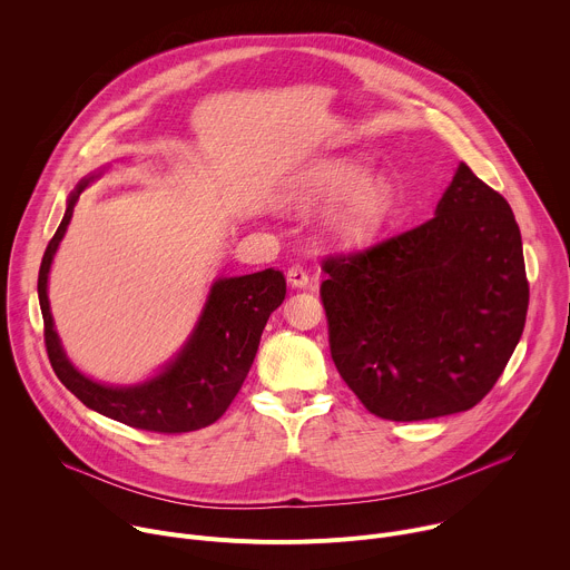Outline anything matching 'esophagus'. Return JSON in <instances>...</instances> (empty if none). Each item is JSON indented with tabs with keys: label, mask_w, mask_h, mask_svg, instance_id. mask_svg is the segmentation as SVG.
I'll return each mask as SVG.
<instances>
[{
	"label": "esophagus",
	"mask_w": 570,
	"mask_h": 570,
	"mask_svg": "<svg viewBox=\"0 0 570 570\" xmlns=\"http://www.w3.org/2000/svg\"><path fill=\"white\" fill-rule=\"evenodd\" d=\"M286 279H288V284H291L293 288H306V286H308V273H306L302 266H293V268L288 271Z\"/></svg>",
	"instance_id": "34e87169"
}]
</instances>
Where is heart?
I'll list each match as a JSON object with an SVG mask.
<instances>
[{
    "label": "heart",
    "mask_w": 570,
    "mask_h": 570,
    "mask_svg": "<svg viewBox=\"0 0 570 570\" xmlns=\"http://www.w3.org/2000/svg\"><path fill=\"white\" fill-rule=\"evenodd\" d=\"M297 207H315L341 200L324 220V232L341 248L365 246L387 223L396 207V187L385 174H370L352 155L320 159L306 167L291 187Z\"/></svg>",
    "instance_id": "obj_1"
}]
</instances>
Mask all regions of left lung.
Returning a JSON list of instances; mask_svg holds the SVG:
<instances>
[{
    "instance_id": "obj_1",
    "label": "left lung",
    "mask_w": 570,
    "mask_h": 570,
    "mask_svg": "<svg viewBox=\"0 0 570 570\" xmlns=\"http://www.w3.org/2000/svg\"><path fill=\"white\" fill-rule=\"evenodd\" d=\"M322 268L332 358L383 420L473 409L523 334L530 288L519 225L464 161L431 220Z\"/></svg>"
}]
</instances>
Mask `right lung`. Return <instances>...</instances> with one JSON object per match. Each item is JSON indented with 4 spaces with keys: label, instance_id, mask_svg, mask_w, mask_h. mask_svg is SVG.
I'll return each instance as SVG.
<instances>
[{
    "label": "right lung",
    "instance_id": "add662e5",
    "mask_svg": "<svg viewBox=\"0 0 570 570\" xmlns=\"http://www.w3.org/2000/svg\"><path fill=\"white\" fill-rule=\"evenodd\" d=\"M108 167L80 180L67 198L65 216L45 250L38 299L45 320V345L60 383L88 409L132 429L189 433L214 424L246 381L271 313L284 302L286 279L279 271L218 277L180 352L141 383L108 385L80 372L65 354L49 308V271L67 232L73 207L90 183Z\"/></svg>",
    "mask_w": 570,
    "mask_h": 570
}]
</instances>
